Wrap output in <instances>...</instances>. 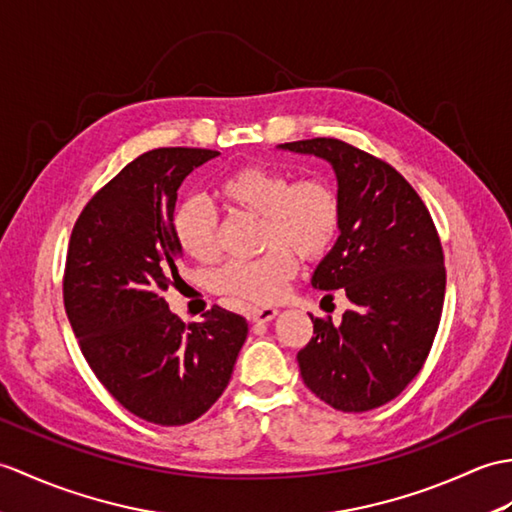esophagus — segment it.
<instances>
[{"mask_svg": "<svg viewBox=\"0 0 512 512\" xmlns=\"http://www.w3.org/2000/svg\"><path fill=\"white\" fill-rule=\"evenodd\" d=\"M248 320H253V323H270L272 318L277 316L275 307H257V310H248Z\"/></svg>", "mask_w": 512, "mask_h": 512, "instance_id": "esophagus-1", "label": "esophagus"}]
</instances>
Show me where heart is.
Instances as JSON below:
<instances>
[{
    "label": "heart",
    "instance_id": "b5f03b06",
    "mask_svg": "<svg viewBox=\"0 0 512 512\" xmlns=\"http://www.w3.org/2000/svg\"><path fill=\"white\" fill-rule=\"evenodd\" d=\"M213 194L231 211L259 216V246L266 253L237 259L213 272L211 288L246 305L277 301L294 277L296 255L314 261L334 246L342 209L336 189L325 178L301 176L246 163L222 174ZM220 218L207 200L189 196L172 211V235L181 251L196 261L218 253Z\"/></svg>",
    "mask_w": 512,
    "mask_h": 512
}]
</instances>
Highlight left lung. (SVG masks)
I'll list each match as a JSON object with an SVG mask.
<instances>
[{
	"mask_svg": "<svg viewBox=\"0 0 512 512\" xmlns=\"http://www.w3.org/2000/svg\"><path fill=\"white\" fill-rule=\"evenodd\" d=\"M279 148L331 163L342 209L340 235L314 270L318 290L342 288L351 307L334 325L312 318L296 355L305 386L342 412L395 399L423 368L445 301L441 237L421 196L392 165L340 139Z\"/></svg>",
	"mask_w": 512,
	"mask_h": 512,
	"instance_id": "1",
	"label": "left lung"
}]
</instances>
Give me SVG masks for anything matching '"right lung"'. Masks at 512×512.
I'll use <instances>...</instances> for the list:
<instances>
[{
	"label": "right lung",
	"mask_w": 512,
	"mask_h": 512,
	"mask_svg": "<svg viewBox=\"0 0 512 512\" xmlns=\"http://www.w3.org/2000/svg\"><path fill=\"white\" fill-rule=\"evenodd\" d=\"M207 148L144 152L78 216L67 248L63 301L80 351L100 384L135 417L185 425L227 388L248 334L246 318L213 305L185 325L163 292L178 275L176 192Z\"/></svg>",
	"instance_id": "obj_1"
}]
</instances>
